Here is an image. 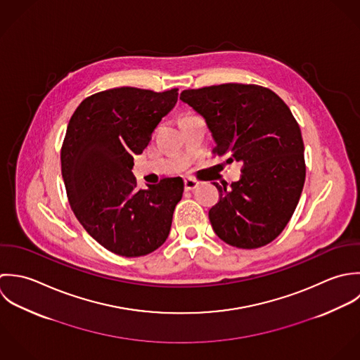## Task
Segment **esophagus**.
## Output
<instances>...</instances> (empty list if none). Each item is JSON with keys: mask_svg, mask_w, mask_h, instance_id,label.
Listing matches in <instances>:
<instances>
[{"mask_svg": "<svg viewBox=\"0 0 360 360\" xmlns=\"http://www.w3.org/2000/svg\"><path fill=\"white\" fill-rule=\"evenodd\" d=\"M184 184H185V191L186 192H191V191H193V189H196L199 186V182L195 181V179H191V178L185 179Z\"/></svg>", "mask_w": 360, "mask_h": 360, "instance_id": "esophagus-1", "label": "esophagus"}]
</instances>
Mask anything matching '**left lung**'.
I'll return each instance as SVG.
<instances>
[{
  "instance_id": "obj_1",
  "label": "left lung",
  "mask_w": 360,
  "mask_h": 360,
  "mask_svg": "<svg viewBox=\"0 0 360 360\" xmlns=\"http://www.w3.org/2000/svg\"><path fill=\"white\" fill-rule=\"evenodd\" d=\"M179 100L205 120L214 153L243 162L229 189L214 182L221 198L209 218L217 236L240 249L270 243L287 226L306 176L300 128L287 104L270 89L240 83L184 90Z\"/></svg>"
}]
</instances>
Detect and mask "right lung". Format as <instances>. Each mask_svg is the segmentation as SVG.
Listing matches in <instances>:
<instances>
[{"mask_svg": "<svg viewBox=\"0 0 360 360\" xmlns=\"http://www.w3.org/2000/svg\"><path fill=\"white\" fill-rule=\"evenodd\" d=\"M176 101L178 89H110L84 98L68 124L61 171L70 205L87 233L115 255H148L169 235L182 178L138 189L132 167Z\"/></svg>", "mask_w": 360, "mask_h": 360, "instance_id": "right-lung-1", "label": "right lung"}]
</instances>
